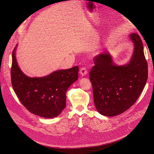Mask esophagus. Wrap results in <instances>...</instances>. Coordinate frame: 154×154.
Masks as SVG:
<instances>
[{"label": "esophagus", "mask_w": 154, "mask_h": 154, "mask_svg": "<svg viewBox=\"0 0 154 154\" xmlns=\"http://www.w3.org/2000/svg\"><path fill=\"white\" fill-rule=\"evenodd\" d=\"M80 73L81 75H85L87 74V70L85 67H82L80 69Z\"/></svg>", "instance_id": "esophagus-1"}]
</instances>
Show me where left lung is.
<instances>
[{
	"label": "left lung",
	"mask_w": 154,
	"mask_h": 154,
	"mask_svg": "<svg viewBox=\"0 0 154 154\" xmlns=\"http://www.w3.org/2000/svg\"><path fill=\"white\" fill-rule=\"evenodd\" d=\"M134 44L131 61L126 66H116L108 52L95 56L89 72L95 106L100 114L115 116L126 111L135 103L146 84L148 65L142 39L131 34Z\"/></svg>",
	"instance_id": "8db88e82"
}]
</instances>
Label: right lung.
I'll list each match as a JSON object with an SVG mask.
<instances>
[{"label":"right lung","mask_w":154,"mask_h":154,"mask_svg":"<svg viewBox=\"0 0 154 154\" xmlns=\"http://www.w3.org/2000/svg\"><path fill=\"white\" fill-rule=\"evenodd\" d=\"M15 48L12 51L11 70L13 89L30 112L44 118L58 116L66 105V92L78 79L79 67L55 71L44 77L30 78L19 69Z\"/></svg>","instance_id":"add662e5"}]
</instances>
